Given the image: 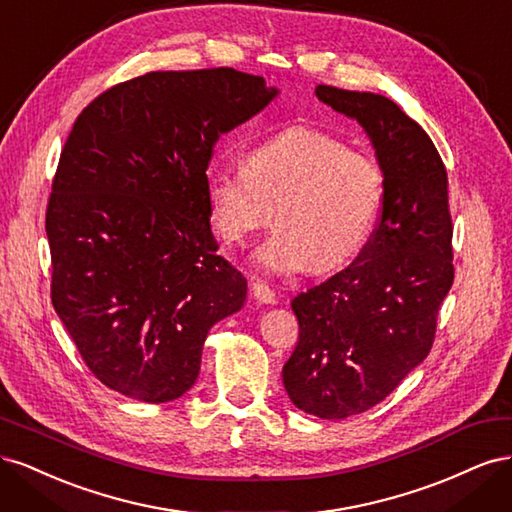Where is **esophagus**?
Wrapping results in <instances>:
<instances>
[{"instance_id":"esophagus-1","label":"esophagus","mask_w":512,"mask_h":512,"mask_svg":"<svg viewBox=\"0 0 512 512\" xmlns=\"http://www.w3.org/2000/svg\"><path fill=\"white\" fill-rule=\"evenodd\" d=\"M252 294L258 303L273 305L275 303V292L265 284V282H254L252 284Z\"/></svg>"}]
</instances>
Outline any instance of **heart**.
I'll return each mask as SVG.
<instances>
[{"label": "heart", "mask_w": 512, "mask_h": 512, "mask_svg": "<svg viewBox=\"0 0 512 512\" xmlns=\"http://www.w3.org/2000/svg\"><path fill=\"white\" fill-rule=\"evenodd\" d=\"M205 192L213 226L228 243H243L273 207L275 228L252 265L286 277L309 265L331 271L361 252L382 207L384 177L367 153L294 126L247 147L245 164L211 162Z\"/></svg>", "instance_id": "b5f03b06"}]
</instances>
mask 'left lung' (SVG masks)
<instances>
[{"label": "left lung", "instance_id": "obj_1", "mask_svg": "<svg viewBox=\"0 0 512 512\" xmlns=\"http://www.w3.org/2000/svg\"><path fill=\"white\" fill-rule=\"evenodd\" d=\"M365 130L384 177L378 228L346 269L292 299L299 344L282 369L290 401L318 418L361 414L421 365L453 286L448 179L436 145L371 91L316 87Z\"/></svg>", "mask_w": 512, "mask_h": 512}]
</instances>
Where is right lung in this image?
I'll list each match as a JSON object with an SVG mask.
<instances>
[{"label":"right lung","instance_id":"1","mask_svg":"<svg viewBox=\"0 0 512 512\" xmlns=\"http://www.w3.org/2000/svg\"><path fill=\"white\" fill-rule=\"evenodd\" d=\"M280 96L232 68L149 72L74 121L46 209L53 307L94 376L164 404L188 393L215 322L247 282L218 256L213 145Z\"/></svg>","mask_w":512,"mask_h":512}]
</instances>
